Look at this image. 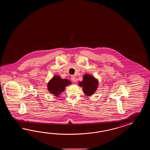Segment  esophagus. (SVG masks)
Masks as SVG:
<instances>
[{
    "label": "esophagus",
    "instance_id": "obj_1",
    "mask_svg": "<svg viewBox=\"0 0 150 150\" xmlns=\"http://www.w3.org/2000/svg\"><path fill=\"white\" fill-rule=\"evenodd\" d=\"M71 79L74 82H75L76 81V76H74H74H71Z\"/></svg>",
    "mask_w": 150,
    "mask_h": 150
}]
</instances>
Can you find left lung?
<instances>
[{"mask_svg":"<svg viewBox=\"0 0 150 150\" xmlns=\"http://www.w3.org/2000/svg\"><path fill=\"white\" fill-rule=\"evenodd\" d=\"M79 85L83 87V91L86 96H91L97 89L98 81L94 76L86 74L83 76V81L81 82L80 81Z\"/></svg>","mask_w":150,"mask_h":150,"instance_id":"1","label":"left lung"}]
</instances>
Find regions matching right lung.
I'll return each mask as SVG.
<instances>
[{"label": "right lung", "instance_id": "1", "mask_svg": "<svg viewBox=\"0 0 150 150\" xmlns=\"http://www.w3.org/2000/svg\"><path fill=\"white\" fill-rule=\"evenodd\" d=\"M70 81L67 79H62L59 76H55L49 82L48 89L51 94L58 96L65 89V87L70 85Z\"/></svg>", "mask_w": 150, "mask_h": 150}]
</instances>
